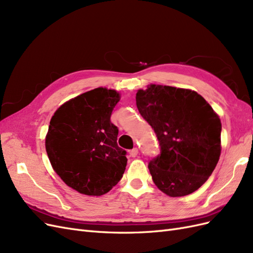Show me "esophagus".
Wrapping results in <instances>:
<instances>
[{
  "instance_id": "obj_1",
  "label": "esophagus",
  "mask_w": 253,
  "mask_h": 253,
  "mask_svg": "<svg viewBox=\"0 0 253 253\" xmlns=\"http://www.w3.org/2000/svg\"><path fill=\"white\" fill-rule=\"evenodd\" d=\"M128 153H129V156H131V157H136L137 154H138V149L134 148V149H132V150H129Z\"/></svg>"
}]
</instances>
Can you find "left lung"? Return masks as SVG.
Instances as JSON below:
<instances>
[{
    "instance_id": "8db88e82",
    "label": "left lung",
    "mask_w": 253,
    "mask_h": 253,
    "mask_svg": "<svg viewBox=\"0 0 253 253\" xmlns=\"http://www.w3.org/2000/svg\"><path fill=\"white\" fill-rule=\"evenodd\" d=\"M136 105L160 147L148 166L153 181L172 197L193 193L218 163L221 124L217 114L194 90L156 84L137 91Z\"/></svg>"
}]
</instances>
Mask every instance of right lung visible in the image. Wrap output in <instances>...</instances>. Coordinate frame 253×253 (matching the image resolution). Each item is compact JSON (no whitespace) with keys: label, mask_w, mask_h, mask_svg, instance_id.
Segmentation results:
<instances>
[{"label":"right lung","mask_w":253,"mask_h":253,"mask_svg":"<svg viewBox=\"0 0 253 253\" xmlns=\"http://www.w3.org/2000/svg\"><path fill=\"white\" fill-rule=\"evenodd\" d=\"M119 100L116 90L98 87L65 102L50 119L45 139L49 162L79 193H108L125 173L126 151L118 147V127L111 122Z\"/></svg>","instance_id":"add662e5"}]
</instances>
